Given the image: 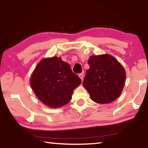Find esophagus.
<instances>
[{"label":"esophagus","instance_id":"obj_1","mask_svg":"<svg viewBox=\"0 0 148 148\" xmlns=\"http://www.w3.org/2000/svg\"><path fill=\"white\" fill-rule=\"evenodd\" d=\"M79 77H80V79H82V81H83V78H84V75H83V74H79Z\"/></svg>","mask_w":148,"mask_h":148}]
</instances>
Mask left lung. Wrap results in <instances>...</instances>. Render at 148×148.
I'll list each match as a JSON object with an SVG mask.
<instances>
[{
	"mask_svg": "<svg viewBox=\"0 0 148 148\" xmlns=\"http://www.w3.org/2000/svg\"><path fill=\"white\" fill-rule=\"evenodd\" d=\"M83 85L94 102L107 104L119 97L126 80V71L118 61L108 54L91 56Z\"/></svg>",
	"mask_w": 148,
	"mask_h": 148,
	"instance_id": "left-lung-1",
	"label": "left lung"
}]
</instances>
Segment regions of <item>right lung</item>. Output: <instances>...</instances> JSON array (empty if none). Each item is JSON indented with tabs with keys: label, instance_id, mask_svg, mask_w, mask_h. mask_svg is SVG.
<instances>
[{
	"label": "right lung",
	"instance_id": "add662e5",
	"mask_svg": "<svg viewBox=\"0 0 148 148\" xmlns=\"http://www.w3.org/2000/svg\"><path fill=\"white\" fill-rule=\"evenodd\" d=\"M82 80L61 57L43 58L31 74L30 84L36 97L45 105L56 108L66 105Z\"/></svg>",
	"mask_w": 148,
	"mask_h": 148
}]
</instances>
